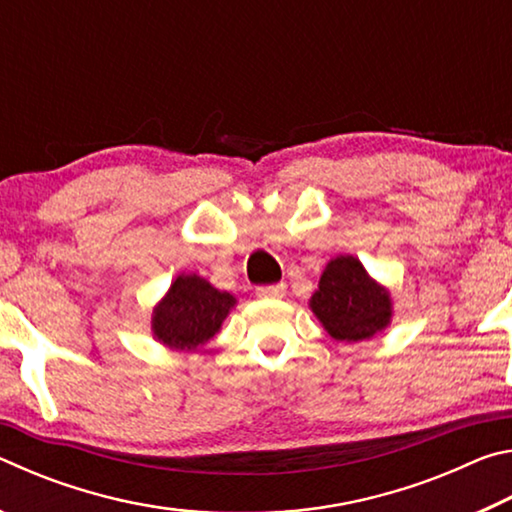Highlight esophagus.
<instances>
[{"label": "esophagus", "instance_id": "34e87169", "mask_svg": "<svg viewBox=\"0 0 512 512\" xmlns=\"http://www.w3.org/2000/svg\"><path fill=\"white\" fill-rule=\"evenodd\" d=\"M257 296L264 300H280L287 296V287L284 284H271V287H259Z\"/></svg>", "mask_w": 512, "mask_h": 512}]
</instances>
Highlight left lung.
<instances>
[{
    "mask_svg": "<svg viewBox=\"0 0 512 512\" xmlns=\"http://www.w3.org/2000/svg\"><path fill=\"white\" fill-rule=\"evenodd\" d=\"M309 309L334 341L359 343L391 325L393 296L366 271L359 257L336 255L320 275Z\"/></svg>",
    "mask_w": 512,
    "mask_h": 512,
    "instance_id": "8db88e82",
    "label": "left lung"
}]
</instances>
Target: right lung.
I'll return each mask as SVG.
<instances>
[{
	"label": "right lung",
	"mask_w": 512,
	"mask_h": 512,
	"mask_svg": "<svg viewBox=\"0 0 512 512\" xmlns=\"http://www.w3.org/2000/svg\"><path fill=\"white\" fill-rule=\"evenodd\" d=\"M237 298L196 273H180L153 307L151 334L169 350H196L221 332Z\"/></svg>",
	"instance_id": "obj_1"
}]
</instances>
